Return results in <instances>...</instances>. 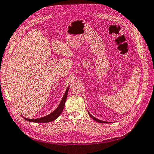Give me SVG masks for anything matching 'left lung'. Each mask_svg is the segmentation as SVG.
<instances>
[{
	"label": "left lung",
	"instance_id": "8db88e82",
	"mask_svg": "<svg viewBox=\"0 0 154 154\" xmlns=\"http://www.w3.org/2000/svg\"><path fill=\"white\" fill-rule=\"evenodd\" d=\"M89 116L92 118V119L94 120V121H96V122H99V123H109V122H105V121H103V120H99V119H96V118H94L93 116H92L91 115V114L89 112Z\"/></svg>",
	"mask_w": 154,
	"mask_h": 154
}]
</instances>
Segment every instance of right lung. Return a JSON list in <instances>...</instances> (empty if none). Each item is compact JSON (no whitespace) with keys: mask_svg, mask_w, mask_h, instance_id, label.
I'll list each match as a JSON object with an SVG mask.
<instances>
[{"mask_svg":"<svg viewBox=\"0 0 154 154\" xmlns=\"http://www.w3.org/2000/svg\"><path fill=\"white\" fill-rule=\"evenodd\" d=\"M69 87H68L67 88L66 91H65L64 95L62 98V100L61 101L60 104H59V106L57 108L55 109L54 111H53L51 113H50L48 115L40 118V119H27V118H24L25 120H26L29 122H38V123H45V122H51L55 119H57V118L60 116V114H61L62 111H63L64 106H65V101H66L67 97V93H68V91H69Z\"/></svg>","mask_w":154,"mask_h":154,"instance_id":"add662e5","label":"right lung"}]
</instances>
